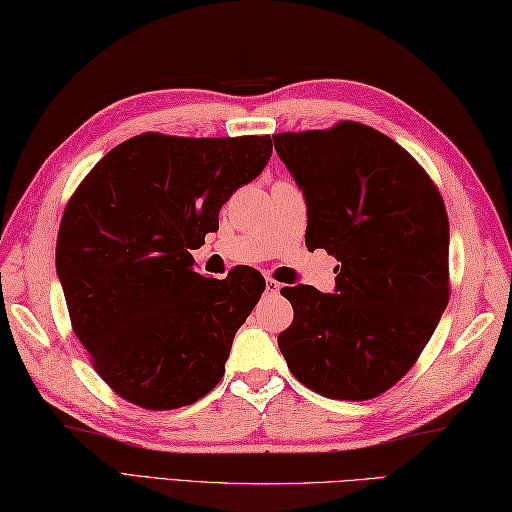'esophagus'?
Here are the masks:
<instances>
[{
  "mask_svg": "<svg viewBox=\"0 0 512 512\" xmlns=\"http://www.w3.org/2000/svg\"><path fill=\"white\" fill-rule=\"evenodd\" d=\"M280 289H283V285L278 283V280H274V278H265V291L269 296H276V294H280Z\"/></svg>",
  "mask_w": 512,
  "mask_h": 512,
  "instance_id": "1",
  "label": "esophagus"
}]
</instances>
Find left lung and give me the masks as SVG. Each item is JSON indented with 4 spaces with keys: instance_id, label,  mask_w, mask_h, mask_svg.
<instances>
[{
    "instance_id": "obj_1",
    "label": "left lung",
    "mask_w": 512,
    "mask_h": 512,
    "mask_svg": "<svg viewBox=\"0 0 512 512\" xmlns=\"http://www.w3.org/2000/svg\"><path fill=\"white\" fill-rule=\"evenodd\" d=\"M307 201L311 249L336 256V291L283 287L294 322L278 347L325 398L369 400L420 358L448 305V216L431 176L356 121L274 134Z\"/></svg>"
}]
</instances>
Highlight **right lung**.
Returning <instances> with one entry per match:
<instances>
[{
	"mask_svg": "<svg viewBox=\"0 0 512 512\" xmlns=\"http://www.w3.org/2000/svg\"><path fill=\"white\" fill-rule=\"evenodd\" d=\"M271 137L190 139L145 132L119 143L70 196L57 274L72 329L108 387L143 409L170 411L210 393L265 278L194 271L190 249L254 181Z\"/></svg>",
	"mask_w": 512,
	"mask_h": 512,
	"instance_id": "obj_1",
	"label": "right lung"
}]
</instances>
